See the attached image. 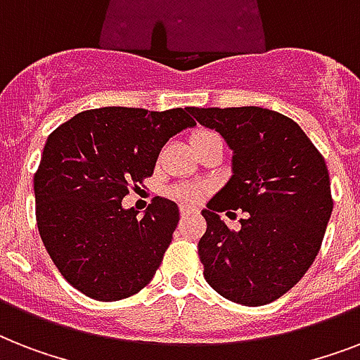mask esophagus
Instances as JSON below:
<instances>
[{"mask_svg": "<svg viewBox=\"0 0 360 360\" xmlns=\"http://www.w3.org/2000/svg\"><path fill=\"white\" fill-rule=\"evenodd\" d=\"M200 211H198V207H183L181 209V217L183 219H186V217H192V214H198Z\"/></svg>", "mask_w": 360, "mask_h": 360, "instance_id": "obj_1", "label": "esophagus"}]
</instances>
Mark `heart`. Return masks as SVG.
Instances as JSON below:
<instances>
[{"label":"heart","mask_w":360,"mask_h":360,"mask_svg":"<svg viewBox=\"0 0 360 360\" xmlns=\"http://www.w3.org/2000/svg\"><path fill=\"white\" fill-rule=\"evenodd\" d=\"M209 138H219V136L214 134V132H209V130H198L196 134L192 136V143L194 141H202V140H209ZM202 188L200 186L194 185H179L174 188V196L181 202H194L198 198L202 196Z\"/></svg>","instance_id":"b5f03b06"}]
</instances>
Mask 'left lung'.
Masks as SVG:
<instances>
[{
	"label": "left lung",
	"mask_w": 360,
	"mask_h": 360,
	"mask_svg": "<svg viewBox=\"0 0 360 360\" xmlns=\"http://www.w3.org/2000/svg\"><path fill=\"white\" fill-rule=\"evenodd\" d=\"M231 149V177L202 214L203 276L219 295L245 307L276 301L318 256L333 213L329 169L290 117L259 108H186ZM243 208L241 230L219 213Z\"/></svg>",
	"instance_id": "8db88e82"
}]
</instances>
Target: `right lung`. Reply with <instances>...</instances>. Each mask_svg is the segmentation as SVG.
Segmentation results:
<instances>
[{
    "label": "right lung",
    "mask_w": 360,
    "mask_h": 360,
    "mask_svg": "<svg viewBox=\"0 0 360 360\" xmlns=\"http://www.w3.org/2000/svg\"><path fill=\"white\" fill-rule=\"evenodd\" d=\"M186 110H87L48 136L33 179L37 226L63 278L97 301L143 290L172 243L179 207L157 196L146 209L123 207L132 185L153 175L172 136L192 129Z\"/></svg>",
    "instance_id": "add662e5"
}]
</instances>
